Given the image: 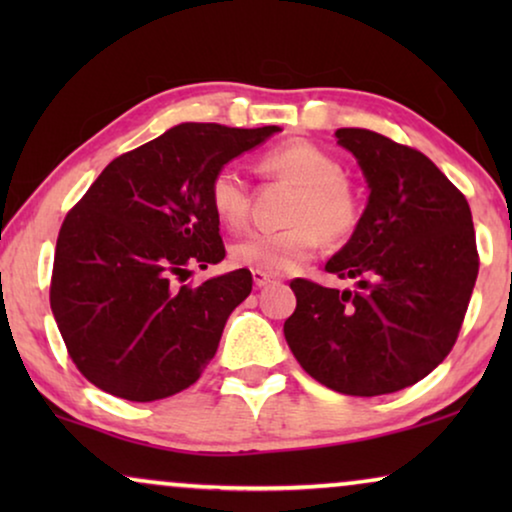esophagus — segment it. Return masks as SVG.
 <instances>
[{
    "instance_id": "obj_1",
    "label": "esophagus",
    "mask_w": 512,
    "mask_h": 512,
    "mask_svg": "<svg viewBox=\"0 0 512 512\" xmlns=\"http://www.w3.org/2000/svg\"><path fill=\"white\" fill-rule=\"evenodd\" d=\"M251 275H254V284L258 286V289H263V286H268V284H272V282H275V277H272V275H268V272L254 270V272H251Z\"/></svg>"
}]
</instances>
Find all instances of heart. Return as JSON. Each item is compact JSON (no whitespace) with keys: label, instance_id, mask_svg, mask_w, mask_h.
Here are the masks:
<instances>
[{"label":"heart","instance_id":"obj_1","mask_svg":"<svg viewBox=\"0 0 512 512\" xmlns=\"http://www.w3.org/2000/svg\"><path fill=\"white\" fill-rule=\"evenodd\" d=\"M261 170L296 186L286 221L279 230H256L230 247V261L268 275H289L317 254L321 242H340L359 226V198L342 177V165L317 144L296 139L261 158ZM209 205L228 228L249 219V191L233 165H223L209 179Z\"/></svg>","mask_w":512,"mask_h":512}]
</instances>
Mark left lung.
Segmentation results:
<instances>
[{
	"label": "left lung",
	"mask_w": 512,
	"mask_h": 512,
	"mask_svg": "<svg viewBox=\"0 0 512 512\" xmlns=\"http://www.w3.org/2000/svg\"><path fill=\"white\" fill-rule=\"evenodd\" d=\"M335 137L359 160L370 195L326 270L359 289L293 279L284 338L324 387L394 394L424 380L457 342L480 268L471 207L422 151L363 128Z\"/></svg>",
	"instance_id": "obj_1"
}]
</instances>
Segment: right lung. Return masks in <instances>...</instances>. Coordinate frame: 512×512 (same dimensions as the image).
I'll return each instance as SVG.
<instances>
[{
	"instance_id": "obj_1",
	"label": "right lung",
	"mask_w": 512,
	"mask_h": 512,
	"mask_svg": "<svg viewBox=\"0 0 512 512\" xmlns=\"http://www.w3.org/2000/svg\"><path fill=\"white\" fill-rule=\"evenodd\" d=\"M216 123L174 125L111 160L62 221L51 310L88 382L149 403L198 382L230 312L251 293L247 268L181 284L226 247L209 205L212 174L275 135Z\"/></svg>"
}]
</instances>
